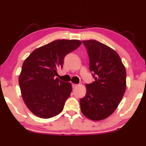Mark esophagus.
Masks as SVG:
<instances>
[{
    "instance_id": "1",
    "label": "esophagus",
    "mask_w": 146,
    "mask_h": 146,
    "mask_svg": "<svg viewBox=\"0 0 146 146\" xmlns=\"http://www.w3.org/2000/svg\"><path fill=\"white\" fill-rule=\"evenodd\" d=\"M78 86L77 84H75V83H72V87L73 88H76Z\"/></svg>"
}]
</instances>
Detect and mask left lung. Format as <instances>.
<instances>
[{"label": "left lung", "instance_id": "1", "mask_svg": "<svg viewBox=\"0 0 146 146\" xmlns=\"http://www.w3.org/2000/svg\"><path fill=\"white\" fill-rule=\"evenodd\" d=\"M89 57L94 81L86 84L85 96L80 99L81 112L90 120L110 116L118 107L126 89V71L116 51L94 40L83 41Z\"/></svg>", "mask_w": 146, "mask_h": 146}]
</instances>
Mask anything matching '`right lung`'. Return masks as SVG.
<instances>
[{
    "label": "right lung",
    "mask_w": 146,
    "mask_h": 146,
    "mask_svg": "<svg viewBox=\"0 0 146 146\" xmlns=\"http://www.w3.org/2000/svg\"><path fill=\"white\" fill-rule=\"evenodd\" d=\"M78 40H59L36 49L24 60L19 75L22 99L28 109L42 118L57 116L72 91L69 82L55 75L67 53L81 46Z\"/></svg>",
    "instance_id": "right-lung-1"
}]
</instances>
